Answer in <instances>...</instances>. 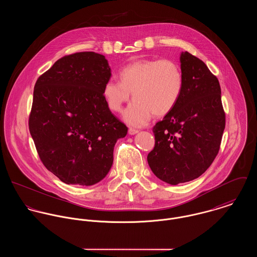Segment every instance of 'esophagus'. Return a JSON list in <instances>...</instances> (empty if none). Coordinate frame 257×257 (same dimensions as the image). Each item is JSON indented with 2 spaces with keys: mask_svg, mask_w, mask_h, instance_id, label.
Listing matches in <instances>:
<instances>
[{
  "mask_svg": "<svg viewBox=\"0 0 257 257\" xmlns=\"http://www.w3.org/2000/svg\"><path fill=\"white\" fill-rule=\"evenodd\" d=\"M139 133V131L138 130H136V128H130L128 130V134L131 135V136H134V135H136V134H138Z\"/></svg>",
  "mask_w": 257,
  "mask_h": 257,
  "instance_id": "obj_1",
  "label": "esophagus"
}]
</instances>
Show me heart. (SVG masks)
<instances>
[{
  "label": "heart",
  "instance_id": "heart-1",
  "mask_svg": "<svg viewBox=\"0 0 257 257\" xmlns=\"http://www.w3.org/2000/svg\"><path fill=\"white\" fill-rule=\"evenodd\" d=\"M118 80H108L103 95L112 111H121L133 92L134 102L123 112L131 125L143 126L152 114L163 116L176 106L183 90L179 65L170 59L136 60L118 72Z\"/></svg>",
  "mask_w": 257,
  "mask_h": 257
}]
</instances>
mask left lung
Here are the masks:
<instances>
[{"label":"left lung","instance_id":"1","mask_svg":"<svg viewBox=\"0 0 257 257\" xmlns=\"http://www.w3.org/2000/svg\"><path fill=\"white\" fill-rule=\"evenodd\" d=\"M183 90L176 106L153 126L147 162L160 180L177 185L201 176L220 150L225 125L217 76L189 52L180 56Z\"/></svg>","mask_w":257,"mask_h":257}]
</instances>
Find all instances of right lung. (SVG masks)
<instances>
[{"label":"right lung","instance_id":"right-lung-1","mask_svg":"<svg viewBox=\"0 0 257 257\" xmlns=\"http://www.w3.org/2000/svg\"><path fill=\"white\" fill-rule=\"evenodd\" d=\"M110 75L104 55L84 51L61 57L37 80L30 133L42 164L64 183L105 178L116 141L127 134L103 95Z\"/></svg>","mask_w":257,"mask_h":257}]
</instances>
